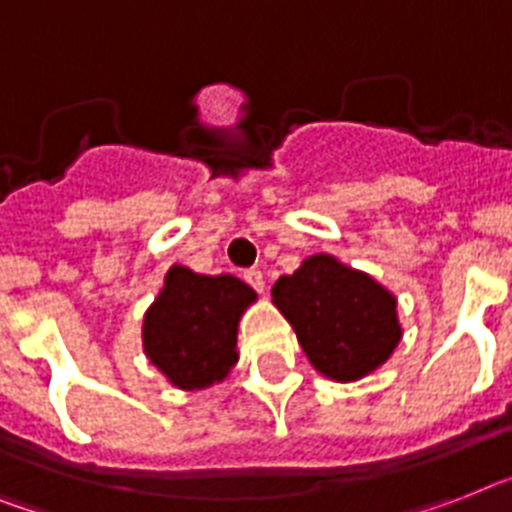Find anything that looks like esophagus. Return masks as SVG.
<instances>
[{
	"instance_id": "obj_1",
	"label": "esophagus",
	"mask_w": 512,
	"mask_h": 512,
	"mask_svg": "<svg viewBox=\"0 0 512 512\" xmlns=\"http://www.w3.org/2000/svg\"><path fill=\"white\" fill-rule=\"evenodd\" d=\"M243 280H246L256 293L264 290V274H261L259 269H246V272H243Z\"/></svg>"
}]
</instances>
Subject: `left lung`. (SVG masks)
<instances>
[{"mask_svg":"<svg viewBox=\"0 0 512 512\" xmlns=\"http://www.w3.org/2000/svg\"><path fill=\"white\" fill-rule=\"evenodd\" d=\"M272 298L308 361L337 382L366 377L400 342L395 298L369 274L324 253L274 282Z\"/></svg>","mask_w":512,"mask_h":512,"instance_id":"left-lung-1","label":"left lung"}]
</instances>
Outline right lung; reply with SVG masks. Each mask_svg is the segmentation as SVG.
I'll use <instances>...</instances> for the list:
<instances>
[{
	"label": "right lung",
	"instance_id": "1",
	"mask_svg": "<svg viewBox=\"0 0 512 512\" xmlns=\"http://www.w3.org/2000/svg\"><path fill=\"white\" fill-rule=\"evenodd\" d=\"M256 293L232 274L206 277L172 266L143 322V348L180 390H204L238 361V322Z\"/></svg>",
	"mask_w": 512,
	"mask_h": 512
}]
</instances>
